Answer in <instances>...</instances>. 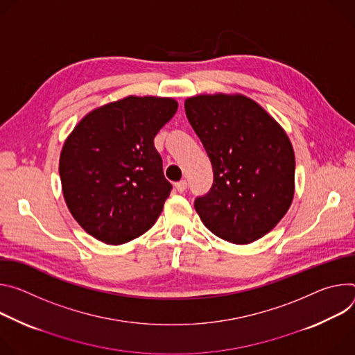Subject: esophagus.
Wrapping results in <instances>:
<instances>
[{"label":"esophagus","mask_w":355,"mask_h":355,"mask_svg":"<svg viewBox=\"0 0 355 355\" xmlns=\"http://www.w3.org/2000/svg\"><path fill=\"white\" fill-rule=\"evenodd\" d=\"M175 187H176V190H178L179 193H183V191H186V189H187V182L183 179V180L178 182V183L175 184Z\"/></svg>","instance_id":"34e87169"}]
</instances>
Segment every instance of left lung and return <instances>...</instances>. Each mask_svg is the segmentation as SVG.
Returning <instances> with one entry per match:
<instances>
[{"label": "left lung", "instance_id": "left-lung-1", "mask_svg": "<svg viewBox=\"0 0 355 355\" xmlns=\"http://www.w3.org/2000/svg\"><path fill=\"white\" fill-rule=\"evenodd\" d=\"M186 116L213 166L210 191L194 209L217 237L250 244L289 210L295 152L284 128L243 94H200L184 101Z\"/></svg>", "mask_w": 355, "mask_h": 355}]
</instances>
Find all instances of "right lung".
I'll use <instances>...</instances> for the list:
<instances>
[{
	"label": "right lung",
	"mask_w": 355,
	"mask_h": 355,
	"mask_svg": "<svg viewBox=\"0 0 355 355\" xmlns=\"http://www.w3.org/2000/svg\"><path fill=\"white\" fill-rule=\"evenodd\" d=\"M178 110L169 97H137L89 112L64 141L59 175L74 220L94 239L118 245L146 232L172 184L153 138Z\"/></svg>",
	"instance_id": "right-lung-1"
}]
</instances>
